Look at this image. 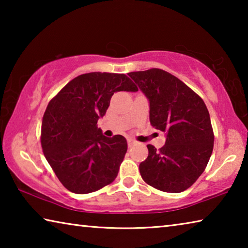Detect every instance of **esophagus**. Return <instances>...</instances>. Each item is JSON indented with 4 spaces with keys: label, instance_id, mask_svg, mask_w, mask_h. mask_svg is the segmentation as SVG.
Returning <instances> with one entry per match:
<instances>
[{
    "label": "esophagus",
    "instance_id": "1",
    "mask_svg": "<svg viewBox=\"0 0 248 248\" xmlns=\"http://www.w3.org/2000/svg\"><path fill=\"white\" fill-rule=\"evenodd\" d=\"M137 143V141H134L133 139H131V138H128V145L129 146H132Z\"/></svg>",
    "mask_w": 248,
    "mask_h": 248
}]
</instances>
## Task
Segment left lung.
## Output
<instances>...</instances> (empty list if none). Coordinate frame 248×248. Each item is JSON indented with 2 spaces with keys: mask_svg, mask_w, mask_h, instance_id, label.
<instances>
[{
  "mask_svg": "<svg viewBox=\"0 0 248 248\" xmlns=\"http://www.w3.org/2000/svg\"><path fill=\"white\" fill-rule=\"evenodd\" d=\"M128 75L149 100L150 123L165 132V144L139 166L146 184L165 192H182L203 173L212 154L215 136L202 99L166 71L150 69Z\"/></svg>",
  "mask_w": 248,
  "mask_h": 248,
  "instance_id": "1",
  "label": "left lung"
}]
</instances>
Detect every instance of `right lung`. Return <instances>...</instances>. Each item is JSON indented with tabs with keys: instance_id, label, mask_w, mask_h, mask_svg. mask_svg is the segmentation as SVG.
Listing matches in <instances>:
<instances>
[{
	"instance_id": "right-lung-1",
	"label": "right lung",
	"mask_w": 248,
	"mask_h": 248,
	"mask_svg": "<svg viewBox=\"0 0 248 248\" xmlns=\"http://www.w3.org/2000/svg\"><path fill=\"white\" fill-rule=\"evenodd\" d=\"M137 92L127 75L92 72L73 78L53 97L41 125V146L61 184L90 194L115 180L127 152L125 138L105 137L97 121L117 92Z\"/></svg>"
}]
</instances>
